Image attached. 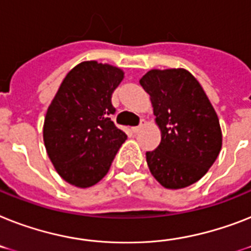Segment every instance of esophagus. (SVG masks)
Returning <instances> with one entry per match:
<instances>
[{
    "label": "esophagus",
    "mask_w": 251,
    "mask_h": 251,
    "mask_svg": "<svg viewBox=\"0 0 251 251\" xmlns=\"http://www.w3.org/2000/svg\"><path fill=\"white\" fill-rule=\"evenodd\" d=\"M147 125V122L144 121V120H140V124L138 126H135V127H132V131L134 132H138V131H140V130L143 129L144 126Z\"/></svg>",
    "instance_id": "obj_1"
}]
</instances>
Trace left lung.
I'll use <instances>...</instances> for the list:
<instances>
[{
    "instance_id": "obj_1",
    "label": "left lung",
    "mask_w": 251,
    "mask_h": 251,
    "mask_svg": "<svg viewBox=\"0 0 251 251\" xmlns=\"http://www.w3.org/2000/svg\"><path fill=\"white\" fill-rule=\"evenodd\" d=\"M139 82L150 94L161 129V143L146 153L151 173L169 189L196 183L222 148L219 119L209 98L183 68L152 69Z\"/></svg>"
}]
</instances>
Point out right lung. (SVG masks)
<instances>
[{"label": "right lung", "instance_id": "add662e5", "mask_svg": "<svg viewBox=\"0 0 251 251\" xmlns=\"http://www.w3.org/2000/svg\"><path fill=\"white\" fill-rule=\"evenodd\" d=\"M124 72L98 62L77 64L63 79L49 105L44 142L55 170L66 182L87 188L111 168L127 139L112 121L111 98Z\"/></svg>", "mask_w": 251, "mask_h": 251}]
</instances>
